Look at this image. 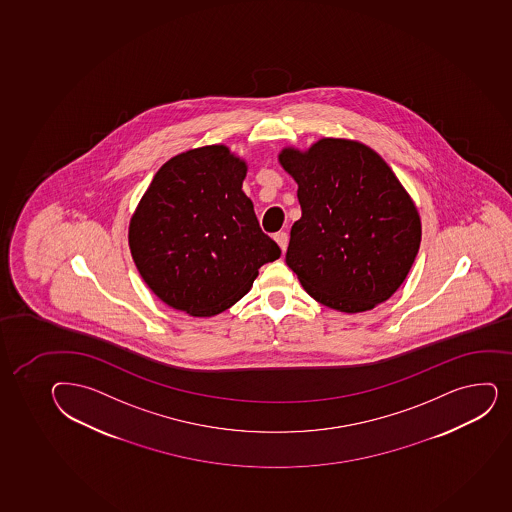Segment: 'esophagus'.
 <instances>
[{"label": "esophagus", "mask_w": 512, "mask_h": 512, "mask_svg": "<svg viewBox=\"0 0 512 512\" xmlns=\"http://www.w3.org/2000/svg\"><path fill=\"white\" fill-rule=\"evenodd\" d=\"M274 238L275 242L279 243L280 250L285 252V250H287V245H289V233L282 230V232L275 233Z\"/></svg>", "instance_id": "obj_1"}]
</instances>
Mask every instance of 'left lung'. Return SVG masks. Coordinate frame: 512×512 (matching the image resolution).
<instances>
[{
    "label": "left lung",
    "instance_id": "left-lung-1",
    "mask_svg": "<svg viewBox=\"0 0 512 512\" xmlns=\"http://www.w3.org/2000/svg\"><path fill=\"white\" fill-rule=\"evenodd\" d=\"M302 216L285 262L322 306L363 312L388 301L415 262L417 208L381 156L364 144L321 139L307 153L284 149Z\"/></svg>",
    "mask_w": 512,
    "mask_h": 512
}]
</instances>
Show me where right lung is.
I'll return each instance as SVG.
<instances>
[{
  "label": "right lung",
  "mask_w": 512,
  "mask_h": 512,
  "mask_svg": "<svg viewBox=\"0 0 512 512\" xmlns=\"http://www.w3.org/2000/svg\"><path fill=\"white\" fill-rule=\"evenodd\" d=\"M247 166L225 146L163 164L129 227V247L149 289L190 316H215L245 296L280 257L242 191Z\"/></svg>",
  "instance_id": "right-lung-1"
}]
</instances>
